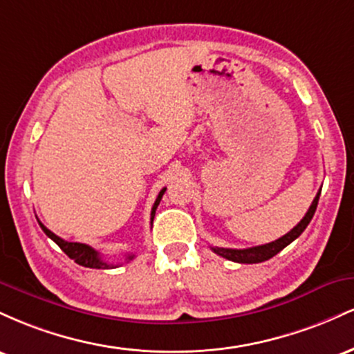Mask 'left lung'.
I'll list each match as a JSON object with an SVG mask.
<instances>
[{"mask_svg":"<svg viewBox=\"0 0 354 354\" xmlns=\"http://www.w3.org/2000/svg\"><path fill=\"white\" fill-rule=\"evenodd\" d=\"M319 194H321V191H318V194H316V198L313 200L310 209H308V213L304 214V218L301 219V221H299L298 225H296L295 228L290 231V233H286L284 236L278 238L276 241L266 243V245H261V246L246 248V250H231V248H218V246H211V250H213L216 254L223 256V258L230 259V261L246 263V265L263 263V261H266V259L273 258L274 254H278L279 251L284 250V248L290 245V243H293L295 239L298 238L304 230H306V226L310 225L313 214H315L316 206H318Z\"/></svg>","mask_w":354,"mask_h":354,"instance_id":"obj_1","label":"left lung"}]
</instances>
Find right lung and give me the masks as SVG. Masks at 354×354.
<instances>
[{
	"instance_id": "1",
	"label": "right lung",
	"mask_w": 354,
	"mask_h": 354,
	"mask_svg": "<svg viewBox=\"0 0 354 354\" xmlns=\"http://www.w3.org/2000/svg\"><path fill=\"white\" fill-rule=\"evenodd\" d=\"M166 188H163L160 191V194H158L156 201H154L153 205V209H151V223H153V218H154V213H156V208L158 205H160L161 198H163ZM39 223V221H38ZM39 226H41V230L46 233L48 238H51L53 241L58 245L61 250L64 251L68 256H70L71 259H75V263H78V265L84 266V268H96V270H108V268H115V265H109V263H104L103 259H101L100 253L96 250H93L91 246L88 245H83V243H71V241H64L63 238L56 236L53 231H50L46 228V226L43 225V223H39ZM135 258V254H128L126 256V259H133Z\"/></svg>"
}]
</instances>
